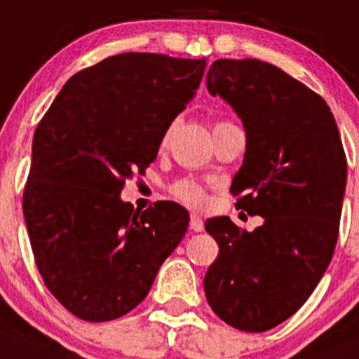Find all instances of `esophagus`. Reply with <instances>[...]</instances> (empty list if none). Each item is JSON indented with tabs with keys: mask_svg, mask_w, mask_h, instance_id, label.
<instances>
[{
	"mask_svg": "<svg viewBox=\"0 0 359 359\" xmlns=\"http://www.w3.org/2000/svg\"><path fill=\"white\" fill-rule=\"evenodd\" d=\"M190 229L196 233H201L203 229H205V222H203L199 213H192V215H190Z\"/></svg>",
	"mask_w": 359,
	"mask_h": 359,
	"instance_id": "esophagus-1",
	"label": "esophagus"
}]
</instances>
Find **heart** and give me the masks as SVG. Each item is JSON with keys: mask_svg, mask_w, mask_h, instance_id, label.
<instances>
[{"mask_svg": "<svg viewBox=\"0 0 359 359\" xmlns=\"http://www.w3.org/2000/svg\"><path fill=\"white\" fill-rule=\"evenodd\" d=\"M219 124V123H217ZM169 139V131L163 137V142H167ZM170 194H172L176 199H180L182 203L190 206H199L206 201V190L205 187L199 185L194 180H189V177H183V180H177L170 185Z\"/></svg>", "mask_w": 359, "mask_h": 359, "instance_id": "heart-1", "label": "heart"}]
</instances>
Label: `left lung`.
<instances>
[{"label":"left lung","instance_id":"left-lung-1","mask_svg":"<svg viewBox=\"0 0 359 359\" xmlns=\"http://www.w3.org/2000/svg\"><path fill=\"white\" fill-rule=\"evenodd\" d=\"M206 87L244 123L245 156L231 194L263 224L245 231L229 217L206 220L219 255L205 294L226 324L262 333L308 301L333 258L347 160L325 101L276 65L215 60Z\"/></svg>","mask_w":359,"mask_h":359}]
</instances>
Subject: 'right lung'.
Instances as JSON below:
<instances>
[{"mask_svg":"<svg viewBox=\"0 0 359 359\" xmlns=\"http://www.w3.org/2000/svg\"><path fill=\"white\" fill-rule=\"evenodd\" d=\"M206 58L123 53L76 72L39 123L22 213L46 287L81 320L144 301L189 228L172 201L133 210L121 190L153 162Z\"/></svg>","mask_w":359,"mask_h":359,"instance_id":"right-lung-1","label":"right lung"}]
</instances>
